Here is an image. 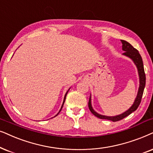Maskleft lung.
Instances as JSON below:
<instances>
[{
  "label": "left lung",
  "instance_id": "obj_1",
  "mask_svg": "<svg viewBox=\"0 0 153 153\" xmlns=\"http://www.w3.org/2000/svg\"><path fill=\"white\" fill-rule=\"evenodd\" d=\"M121 42L122 43H123V50L125 51V52L123 53V54L125 56H129V58H131V59L134 61V63H135L136 66H137L138 75H139L140 86H139V89H138L137 97H136V99H135V101H134V104L132 105V106L127 111L125 112V113L121 114V115L114 116V117H108V116L99 115V114L96 113V112L94 111L91 105V98H89V103H88V106H89V110H90L91 113H92L93 115H94L96 117L100 118V119L108 120H111L113 122H117V121L121 120H123V118H125L127 117V116L130 115V114L133 113L134 111H135L138 108V105H140V101H141L144 88H145V85H146V74H145V71H144L143 60H142L141 56L140 55L138 51L136 50V49L134 48L131 44L129 43V42L123 40H121Z\"/></svg>",
  "mask_w": 153,
  "mask_h": 153
}]
</instances>
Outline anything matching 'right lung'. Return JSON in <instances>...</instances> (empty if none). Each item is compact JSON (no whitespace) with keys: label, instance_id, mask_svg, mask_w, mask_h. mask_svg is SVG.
<instances>
[{"label":"right lung","instance_id":"right-lung-1","mask_svg":"<svg viewBox=\"0 0 153 153\" xmlns=\"http://www.w3.org/2000/svg\"><path fill=\"white\" fill-rule=\"evenodd\" d=\"M67 93H68V91H67V92H66V95H65V97H64V102H63V104H62V108H61V109H60V111H59V112L61 111V110H62V107H63V105H64V102H65V100H66V94H67ZM58 113V114H59ZM58 114H57V115H58Z\"/></svg>","mask_w":153,"mask_h":153}]
</instances>
